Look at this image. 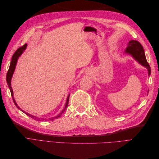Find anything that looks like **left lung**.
Wrapping results in <instances>:
<instances>
[{
    "label": "left lung",
    "instance_id": "obj_1",
    "mask_svg": "<svg viewBox=\"0 0 159 159\" xmlns=\"http://www.w3.org/2000/svg\"><path fill=\"white\" fill-rule=\"evenodd\" d=\"M127 53L131 54L134 58L137 60L139 63L148 69V75L151 74V68L147 61L142 45L137 40H131L128 44V46L125 50Z\"/></svg>",
    "mask_w": 159,
    "mask_h": 159
}]
</instances>
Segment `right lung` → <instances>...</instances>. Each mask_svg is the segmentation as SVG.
Segmentation results:
<instances>
[{
	"label": "right lung",
	"mask_w": 159,
	"mask_h": 159,
	"mask_svg": "<svg viewBox=\"0 0 159 159\" xmlns=\"http://www.w3.org/2000/svg\"><path fill=\"white\" fill-rule=\"evenodd\" d=\"M26 44H25V45H23L22 46L20 47L19 48H18L16 52H14V54H13L12 57V60H11V64H10V67H9V69L8 70V72H7V84L8 85L9 87V89H10V91H11V95H12V99H13V102H14V103L16 105V106L19 109H20V108L18 106V105L16 104V103L15 102V100L14 99V98H13V91L12 89V88H11V79H12V76L13 75V73H14V69H15V67H16V62H17V60L18 58V57L20 56L22 54L23 51L25 50L26 49ZM69 98H70V95H68V98H67V102H66V105H65V109L62 111L61 113L60 114H59L57 116H56V117H52V118H50V120H53L54 118H58L60 117V115H61L62 113H64V111L66 110V109L67 108V107H68V102H69ZM22 112H24L25 113H26L28 116L30 117L31 118H32L34 120H37V121H41V120H44V119H41V118H38V117H36L35 116H34V115H32L29 113H27L26 112L24 111L23 110L20 109Z\"/></svg>",
	"instance_id": "right-lung-1"
}]
</instances>
